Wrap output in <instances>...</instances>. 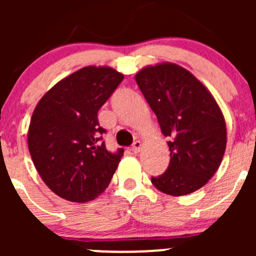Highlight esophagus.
Returning <instances> with one entry per match:
<instances>
[{
    "instance_id": "34e87169",
    "label": "esophagus",
    "mask_w": 256,
    "mask_h": 256,
    "mask_svg": "<svg viewBox=\"0 0 256 256\" xmlns=\"http://www.w3.org/2000/svg\"><path fill=\"white\" fill-rule=\"evenodd\" d=\"M141 147H142V144H141V141H135L132 144V152H135V154H138L141 150Z\"/></svg>"
}]
</instances>
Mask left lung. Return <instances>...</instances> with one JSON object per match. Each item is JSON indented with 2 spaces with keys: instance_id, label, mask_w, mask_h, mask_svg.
Segmentation results:
<instances>
[{
  "instance_id": "obj_1",
  "label": "left lung",
  "mask_w": 256,
  "mask_h": 256,
  "mask_svg": "<svg viewBox=\"0 0 256 256\" xmlns=\"http://www.w3.org/2000/svg\"><path fill=\"white\" fill-rule=\"evenodd\" d=\"M135 79L162 134L170 138L168 168L152 177V184L174 197L200 190L214 176L226 152L220 108L200 80L174 63L144 66Z\"/></svg>"
}]
</instances>
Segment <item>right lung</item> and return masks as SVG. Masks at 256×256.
<instances>
[{"label": "right lung", "instance_id": "1", "mask_svg": "<svg viewBox=\"0 0 256 256\" xmlns=\"http://www.w3.org/2000/svg\"><path fill=\"white\" fill-rule=\"evenodd\" d=\"M122 79L110 66H84L49 89L33 112L30 157L43 182L63 200H95L118 168L124 150L108 151L98 112Z\"/></svg>", "mask_w": 256, "mask_h": 256}]
</instances>
